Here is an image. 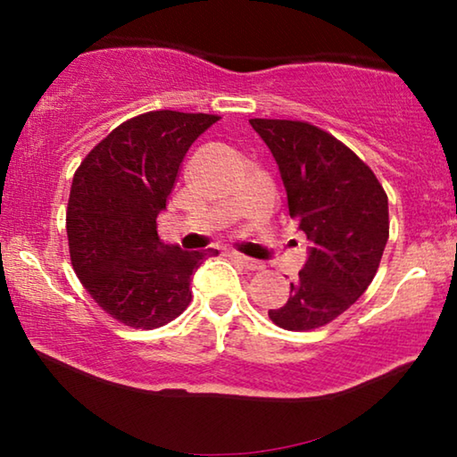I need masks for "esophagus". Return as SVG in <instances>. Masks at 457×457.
<instances>
[{
    "label": "esophagus",
    "instance_id": "obj_1",
    "mask_svg": "<svg viewBox=\"0 0 457 457\" xmlns=\"http://www.w3.org/2000/svg\"><path fill=\"white\" fill-rule=\"evenodd\" d=\"M230 255H233L237 262H241V264L245 266L247 270H262V268H264V264H262V262L253 260V258H247V255H243L239 252H230Z\"/></svg>",
    "mask_w": 457,
    "mask_h": 457
}]
</instances>
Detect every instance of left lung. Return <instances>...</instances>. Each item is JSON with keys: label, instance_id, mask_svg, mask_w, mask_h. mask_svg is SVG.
I'll return each mask as SVG.
<instances>
[{"label": "left lung", "instance_id": "8db88e82", "mask_svg": "<svg viewBox=\"0 0 457 457\" xmlns=\"http://www.w3.org/2000/svg\"><path fill=\"white\" fill-rule=\"evenodd\" d=\"M277 160L289 216L312 247L285 305L268 310L285 330L324 327L372 283L389 239V202L374 172L310 122L249 120Z\"/></svg>", "mask_w": 457, "mask_h": 457}]
</instances>
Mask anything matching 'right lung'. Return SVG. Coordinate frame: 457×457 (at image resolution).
Wrapping results in <instances>:
<instances>
[{"mask_svg": "<svg viewBox=\"0 0 457 457\" xmlns=\"http://www.w3.org/2000/svg\"><path fill=\"white\" fill-rule=\"evenodd\" d=\"M220 118L158 110L122 122L74 172L66 233L77 277L99 308L133 328L164 327L191 302V277L216 249L162 243L166 210L191 143Z\"/></svg>", "mask_w": 457, "mask_h": 457, "instance_id": "right-lung-1", "label": "right lung"}]
</instances>
